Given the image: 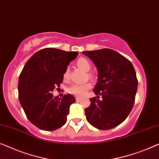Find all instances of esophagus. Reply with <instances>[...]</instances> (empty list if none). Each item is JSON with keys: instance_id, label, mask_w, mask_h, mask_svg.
Returning a JSON list of instances; mask_svg holds the SVG:
<instances>
[{"instance_id": "esophagus-1", "label": "esophagus", "mask_w": 159, "mask_h": 159, "mask_svg": "<svg viewBox=\"0 0 159 159\" xmlns=\"http://www.w3.org/2000/svg\"><path fill=\"white\" fill-rule=\"evenodd\" d=\"M76 100H77V101H80V100H82V98H76Z\"/></svg>"}]
</instances>
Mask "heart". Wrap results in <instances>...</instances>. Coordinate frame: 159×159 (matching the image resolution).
Wrapping results in <instances>:
<instances>
[{"label": "heart", "instance_id": "obj_1", "mask_svg": "<svg viewBox=\"0 0 159 159\" xmlns=\"http://www.w3.org/2000/svg\"><path fill=\"white\" fill-rule=\"evenodd\" d=\"M77 65L82 70L88 72L91 69V64L88 59L84 57H80L77 60ZM90 76V75H89ZM69 77V70H66L64 74V79L67 80ZM92 87V84L89 82L82 84H72L68 87L67 90L72 95L77 97H83L88 89Z\"/></svg>", "mask_w": 159, "mask_h": 159}]
</instances>
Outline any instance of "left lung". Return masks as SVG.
I'll list each match as a JSON object with an SVG mask.
<instances>
[{"instance_id":"left-lung-1","label":"left lung","mask_w":159,"mask_h":159,"mask_svg":"<svg viewBox=\"0 0 159 159\" xmlns=\"http://www.w3.org/2000/svg\"><path fill=\"white\" fill-rule=\"evenodd\" d=\"M98 70L96 95L84 110L87 120L100 130H109L123 123L132 110L138 88L136 74L132 63L110 49L83 52ZM102 96L101 101L98 95Z\"/></svg>"}]
</instances>
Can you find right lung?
I'll return each instance as SVG.
<instances>
[{"label": "right lung", "instance_id": "add662e5", "mask_svg": "<svg viewBox=\"0 0 159 159\" xmlns=\"http://www.w3.org/2000/svg\"><path fill=\"white\" fill-rule=\"evenodd\" d=\"M77 52L46 48L36 52L25 64L18 79V98L32 124L43 130L53 131L66 122L75 98L70 94L62 98L52 94L63 81L64 74Z\"/></svg>", "mask_w": 159, "mask_h": 159}]
</instances>
